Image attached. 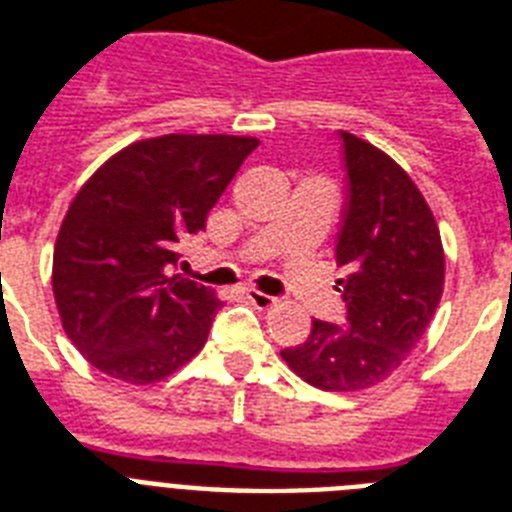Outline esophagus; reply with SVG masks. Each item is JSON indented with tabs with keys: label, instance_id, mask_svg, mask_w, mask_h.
Here are the masks:
<instances>
[{
	"label": "esophagus",
	"instance_id": "1",
	"mask_svg": "<svg viewBox=\"0 0 512 512\" xmlns=\"http://www.w3.org/2000/svg\"><path fill=\"white\" fill-rule=\"evenodd\" d=\"M247 299L252 302V305L257 307V310H268L273 302H276V297H270V294H263V292H257V289H247Z\"/></svg>",
	"mask_w": 512,
	"mask_h": 512
}]
</instances>
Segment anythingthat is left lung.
I'll list each match as a JSON object with an SVG mask.
<instances>
[{
    "instance_id": "1",
    "label": "left lung",
    "mask_w": 512,
    "mask_h": 512,
    "mask_svg": "<svg viewBox=\"0 0 512 512\" xmlns=\"http://www.w3.org/2000/svg\"><path fill=\"white\" fill-rule=\"evenodd\" d=\"M344 168L336 268L342 323L315 318L286 365L326 392H357L402 365L442 299L444 252L431 207L405 170L368 141L339 131Z\"/></svg>"
}]
</instances>
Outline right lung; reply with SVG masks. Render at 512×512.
I'll return each instance as SVG.
<instances>
[{
    "label": "right lung",
    "mask_w": 512,
    "mask_h": 512,
    "mask_svg": "<svg viewBox=\"0 0 512 512\" xmlns=\"http://www.w3.org/2000/svg\"><path fill=\"white\" fill-rule=\"evenodd\" d=\"M260 141L168 134L136 141L78 191L54 244L62 328L86 360L128 384H155L207 342L220 299L176 273L178 244Z\"/></svg>",
    "instance_id": "add662e5"
}]
</instances>
